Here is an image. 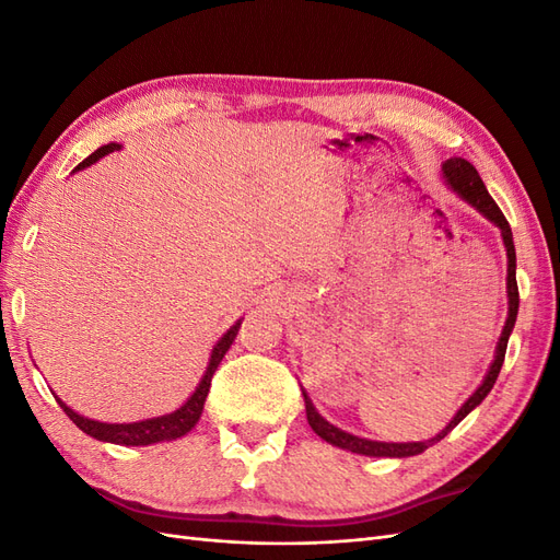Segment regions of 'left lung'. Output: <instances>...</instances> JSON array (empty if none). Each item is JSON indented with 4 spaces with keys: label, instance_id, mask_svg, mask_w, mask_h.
Instances as JSON below:
<instances>
[{
    "label": "left lung",
    "instance_id": "1",
    "mask_svg": "<svg viewBox=\"0 0 560 560\" xmlns=\"http://www.w3.org/2000/svg\"><path fill=\"white\" fill-rule=\"evenodd\" d=\"M444 171V179L448 182L451 189L460 196L463 200H467L471 208H477L486 219H490L500 231H502V243L506 247V296H510V313H506V322H504V329H502V336L498 341V348H495V360L493 364H490L488 374L483 378V383L477 387V393H474L463 406L460 411H457L453 416V420L448 422V425L439 432L434 439H428V442H411V444H385V442H371V439H362V436H354V434H348L343 430L334 428L331 422H327L325 418H322L315 406L311 401V397L306 395V389H301L303 393V401H306V416H308V425L313 428V432L325 439L327 444L331 446H338L343 451H352V453H360V455H371V457H409V455H418L425 448H430L432 444L442 442V439L460 422L471 409H477V406L488 397L490 389H493L495 381H498V374L502 369V362H504V352H506V341H510V334L514 329V322H516V315H518V284H516V249H514V238H512V229H510V222H506L502 210L498 208V202L490 198L488 189L483 179L479 177L477 167H474L469 161L465 159H448L444 161L442 165Z\"/></svg>",
    "mask_w": 560,
    "mask_h": 560
}]
</instances>
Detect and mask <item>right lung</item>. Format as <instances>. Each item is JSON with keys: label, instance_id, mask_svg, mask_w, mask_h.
Instances as JSON below:
<instances>
[{"label": "right lung", "instance_id": "right-lung-1", "mask_svg": "<svg viewBox=\"0 0 560 560\" xmlns=\"http://www.w3.org/2000/svg\"><path fill=\"white\" fill-rule=\"evenodd\" d=\"M116 149H121V144H114L112 142V144L100 147L97 151H93L89 159H83L74 167V173L83 171V167H89L91 163H95V161H100L103 156L112 154V151H116ZM241 322L243 319L235 322V325L222 338H219L217 346L212 348L206 376L200 378L196 393L189 399H186V404H182L179 409L173 411V413H165V416H159V418H149V420H140V422H100V420H91V418L79 416L77 411H72L70 406H67L65 401H60L58 397H56V401L60 404V409L67 416H70V420L74 422V425L81 432H86L89 436L97 439V442H109V444H121V446H149V444L167 442V439L184 436L186 432H191V428L196 425L200 413H202V404H206V399H208L214 371H217L219 362H222L226 350L231 348L235 334H238Z\"/></svg>", "mask_w": 560, "mask_h": 560}]
</instances>
